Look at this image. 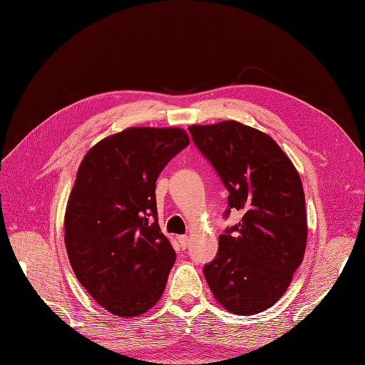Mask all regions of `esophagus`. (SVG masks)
Here are the masks:
<instances>
[{
  "instance_id": "34e87169",
  "label": "esophagus",
  "mask_w": 365,
  "mask_h": 365,
  "mask_svg": "<svg viewBox=\"0 0 365 365\" xmlns=\"http://www.w3.org/2000/svg\"><path fill=\"white\" fill-rule=\"evenodd\" d=\"M178 240H179V244L182 248H186L189 245V238L186 235H179Z\"/></svg>"
}]
</instances>
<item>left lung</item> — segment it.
<instances>
[{
  "label": "left lung",
  "instance_id": "obj_1",
  "mask_svg": "<svg viewBox=\"0 0 365 365\" xmlns=\"http://www.w3.org/2000/svg\"><path fill=\"white\" fill-rule=\"evenodd\" d=\"M189 131L227 187L229 207L242 213L219 237L217 256L204 266V277L226 311L259 314L284 296L306 252L299 171L271 136L250 125L229 120L194 124Z\"/></svg>",
  "mask_w": 365,
  "mask_h": 365
}]
</instances>
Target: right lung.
I'll return each instance as SVG.
<instances>
[{
  "instance_id": "obj_1",
  "label": "right lung",
  "mask_w": 365,
  "mask_h": 365,
  "mask_svg": "<svg viewBox=\"0 0 365 365\" xmlns=\"http://www.w3.org/2000/svg\"><path fill=\"white\" fill-rule=\"evenodd\" d=\"M189 145L179 127H128L84 155L65 212L69 263L108 312L133 318L164 293L176 253L158 225L155 182Z\"/></svg>"
}]
</instances>
